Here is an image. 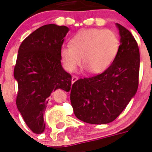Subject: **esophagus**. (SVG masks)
I'll list each match as a JSON object with an SVG mask.
<instances>
[{"mask_svg":"<svg viewBox=\"0 0 152 152\" xmlns=\"http://www.w3.org/2000/svg\"><path fill=\"white\" fill-rule=\"evenodd\" d=\"M78 79H79L78 76H72V83H75V82H76V81L77 80H78Z\"/></svg>","mask_w":152,"mask_h":152,"instance_id":"34e87169","label":"esophagus"}]
</instances>
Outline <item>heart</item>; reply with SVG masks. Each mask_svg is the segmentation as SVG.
Here are the masks:
<instances>
[{"mask_svg":"<svg viewBox=\"0 0 152 152\" xmlns=\"http://www.w3.org/2000/svg\"><path fill=\"white\" fill-rule=\"evenodd\" d=\"M120 49V40L115 32L102 28L80 30L74 34L69 45L60 50L63 66L72 72L82 64L91 73H101L110 66Z\"/></svg>","mask_w":152,"mask_h":152,"instance_id":"heart-1","label":"heart"}]
</instances>
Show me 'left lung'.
Listing matches in <instances>:
<instances>
[{
    "instance_id": "left-lung-1",
    "label": "left lung",
    "mask_w": 152,
    "mask_h": 152,
    "mask_svg": "<svg viewBox=\"0 0 152 152\" xmlns=\"http://www.w3.org/2000/svg\"><path fill=\"white\" fill-rule=\"evenodd\" d=\"M117 27L120 49L112 64L102 73L80 79L72 86L70 100L73 112L86 123L107 124L114 121L138 88V44L129 30L119 23Z\"/></svg>"
}]
</instances>
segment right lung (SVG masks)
Wrapping results in <instances>:
<instances>
[{
  "label": "right lung",
  "mask_w": 152,
  "mask_h": 152,
  "mask_svg": "<svg viewBox=\"0 0 152 152\" xmlns=\"http://www.w3.org/2000/svg\"><path fill=\"white\" fill-rule=\"evenodd\" d=\"M69 27L46 24L22 42L14 68L17 80L16 106L32 132L45 129L43 113L48 98L58 88L69 91L72 76L61 66L60 50Z\"/></svg>",
  "instance_id": "1"
}]
</instances>
